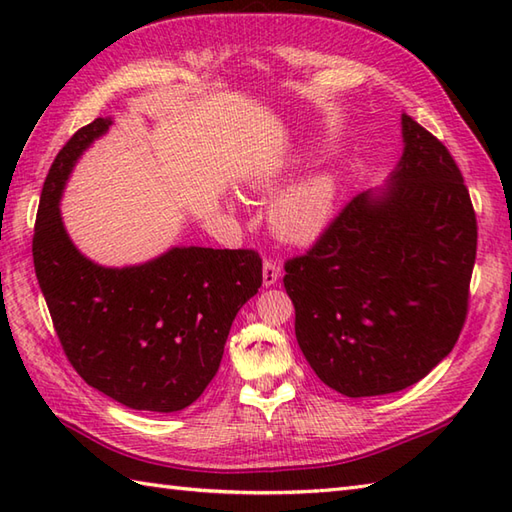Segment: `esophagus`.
Here are the masks:
<instances>
[{"label":"esophagus","instance_id":"1","mask_svg":"<svg viewBox=\"0 0 512 512\" xmlns=\"http://www.w3.org/2000/svg\"><path fill=\"white\" fill-rule=\"evenodd\" d=\"M262 277H264V286L266 288L275 286L277 281H279V277H281V268L275 262H270V259H266L264 268H262Z\"/></svg>","mask_w":512,"mask_h":512}]
</instances>
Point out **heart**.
Wrapping results in <instances>:
<instances>
[{"label": "heart", "mask_w": 512, "mask_h": 512, "mask_svg": "<svg viewBox=\"0 0 512 512\" xmlns=\"http://www.w3.org/2000/svg\"><path fill=\"white\" fill-rule=\"evenodd\" d=\"M286 160H275L253 180V189L270 193L284 180ZM339 206V178L330 169L306 173L279 189L268 202L266 220L277 239L286 244H310L332 224Z\"/></svg>", "instance_id": "obj_1"}]
</instances>
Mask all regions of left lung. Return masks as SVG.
I'll return each instance as SVG.
<instances>
[{"label": "left lung", "mask_w": 512, "mask_h": 512, "mask_svg": "<svg viewBox=\"0 0 512 512\" xmlns=\"http://www.w3.org/2000/svg\"><path fill=\"white\" fill-rule=\"evenodd\" d=\"M387 184L345 206L306 255L286 262L303 356L347 398L383 396L449 356L469 308L477 222L440 140L402 114Z\"/></svg>", "instance_id": "8db88e82"}]
</instances>
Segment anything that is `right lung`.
Here are the masks:
<instances>
[{
  "label": "right lung",
  "mask_w": 512,
  "mask_h": 512,
  "mask_svg": "<svg viewBox=\"0 0 512 512\" xmlns=\"http://www.w3.org/2000/svg\"><path fill=\"white\" fill-rule=\"evenodd\" d=\"M112 118L81 127L43 182L32 257L63 352L90 387L138 411L171 413L202 396L239 308L262 286L255 250L173 246L145 264L107 268L74 246L61 195L76 160Z\"/></svg>",
  "instance_id": "1"
}]
</instances>
